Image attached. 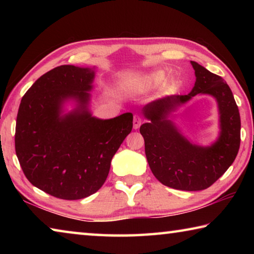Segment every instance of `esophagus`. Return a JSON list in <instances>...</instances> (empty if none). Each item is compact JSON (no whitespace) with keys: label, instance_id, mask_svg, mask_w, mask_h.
Segmentation results:
<instances>
[{"label":"esophagus","instance_id":"esophagus-1","mask_svg":"<svg viewBox=\"0 0 254 254\" xmlns=\"http://www.w3.org/2000/svg\"><path fill=\"white\" fill-rule=\"evenodd\" d=\"M141 123H142V120H141L139 115L135 114L134 117H133V128H134V130H137V128L140 127Z\"/></svg>","mask_w":254,"mask_h":254}]
</instances>
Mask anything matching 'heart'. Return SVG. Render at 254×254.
Listing matches in <instances>:
<instances>
[{
  "label": "heart",
  "mask_w": 254,
  "mask_h": 254,
  "mask_svg": "<svg viewBox=\"0 0 254 254\" xmlns=\"http://www.w3.org/2000/svg\"><path fill=\"white\" fill-rule=\"evenodd\" d=\"M166 70L163 69H157V70H152L145 74L143 76L142 80L140 81V85L142 87H154V86L160 85L163 83V80L166 79Z\"/></svg>",
  "instance_id": "heart-1"
}]
</instances>
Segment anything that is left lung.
Masks as SVG:
<instances>
[{"label":"left lung","instance_id":"8db88e82","mask_svg":"<svg viewBox=\"0 0 254 254\" xmlns=\"http://www.w3.org/2000/svg\"><path fill=\"white\" fill-rule=\"evenodd\" d=\"M190 64L196 76L191 92L148 103L143 115L149 122L140 127V133L154 177L170 188L196 191L212 186L235 160L241 141V120L226 81L196 62ZM198 93L214 97L220 115V134L207 147L190 143L170 119L178 107Z\"/></svg>","mask_w":254,"mask_h":254}]
</instances>
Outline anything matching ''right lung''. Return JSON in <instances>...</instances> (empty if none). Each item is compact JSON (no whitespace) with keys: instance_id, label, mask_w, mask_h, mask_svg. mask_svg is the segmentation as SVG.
<instances>
[{"instance_id":"right-lung-1","label":"right lung","mask_w":254,"mask_h":254,"mask_svg":"<svg viewBox=\"0 0 254 254\" xmlns=\"http://www.w3.org/2000/svg\"><path fill=\"white\" fill-rule=\"evenodd\" d=\"M95 68L63 65L34 81L21 100L15 152L33 186L62 199L91 196L105 183L111 160L131 132L132 113L102 120L89 102ZM67 101L75 109L64 113Z\"/></svg>"}]
</instances>
